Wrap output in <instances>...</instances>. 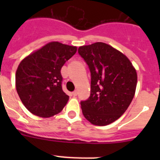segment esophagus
Here are the masks:
<instances>
[{
	"mask_svg": "<svg viewBox=\"0 0 160 160\" xmlns=\"http://www.w3.org/2000/svg\"><path fill=\"white\" fill-rule=\"evenodd\" d=\"M72 94H73V96H77V94H78V91H77V90H74V91H73V92L72 93Z\"/></svg>",
	"mask_w": 160,
	"mask_h": 160,
	"instance_id": "esophagus-1",
	"label": "esophagus"
}]
</instances>
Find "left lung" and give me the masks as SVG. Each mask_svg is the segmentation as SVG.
Wrapping results in <instances>:
<instances>
[{
    "label": "left lung",
    "instance_id": "1",
    "mask_svg": "<svg viewBox=\"0 0 160 160\" xmlns=\"http://www.w3.org/2000/svg\"><path fill=\"white\" fill-rule=\"evenodd\" d=\"M78 53L91 74L90 95L81 102L83 115L93 125H109L122 116L135 96L136 70L126 55L103 42L80 46Z\"/></svg>",
    "mask_w": 160,
    "mask_h": 160
}]
</instances>
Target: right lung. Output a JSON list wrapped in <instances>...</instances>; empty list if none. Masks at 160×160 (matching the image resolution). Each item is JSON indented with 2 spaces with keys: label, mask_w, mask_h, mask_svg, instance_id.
I'll return each mask as SVG.
<instances>
[{
  "label": "right lung",
  "mask_w": 160,
  "mask_h": 160,
  "mask_svg": "<svg viewBox=\"0 0 160 160\" xmlns=\"http://www.w3.org/2000/svg\"><path fill=\"white\" fill-rule=\"evenodd\" d=\"M76 52V46L51 42L20 62L15 78L17 92L29 112L49 118L62 111L69 96L62 88L61 69Z\"/></svg>",
  "instance_id": "add662e5"
}]
</instances>
